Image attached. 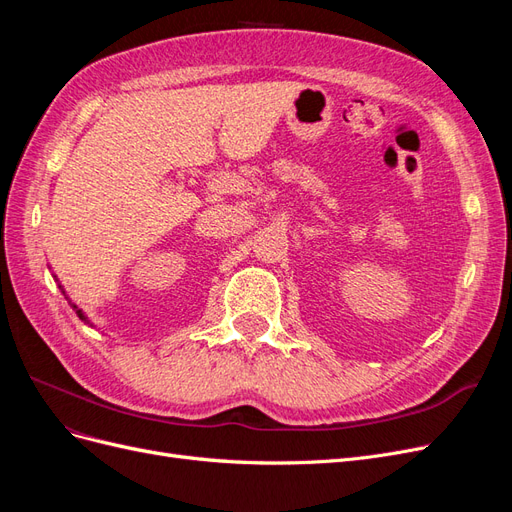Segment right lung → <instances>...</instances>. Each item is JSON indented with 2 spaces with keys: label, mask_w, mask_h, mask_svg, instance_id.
Instances as JSON below:
<instances>
[{
  "label": "right lung",
  "mask_w": 512,
  "mask_h": 512,
  "mask_svg": "<svg viewBox=\"0 0 512 512\" xmlns=\"http://www.w3.org/2000/svg\"><path fill=\"white\" fill-rule=\"evenodd\" d=\"M53 277H55V282H57V286H59L61 294H64V297H66V299H68V303H70V307H72V309H74V312H76V316H79V318H81V320H83L85 324H89V327H94V322H91V320H89V318L85 316V312H83V309H79V305H76V303H72V301H70V297H68V294H66L64 286H61V284H59V280H57V275H53Z\"/></svg>",
  "instance_id": "1"
}]
</instances>
